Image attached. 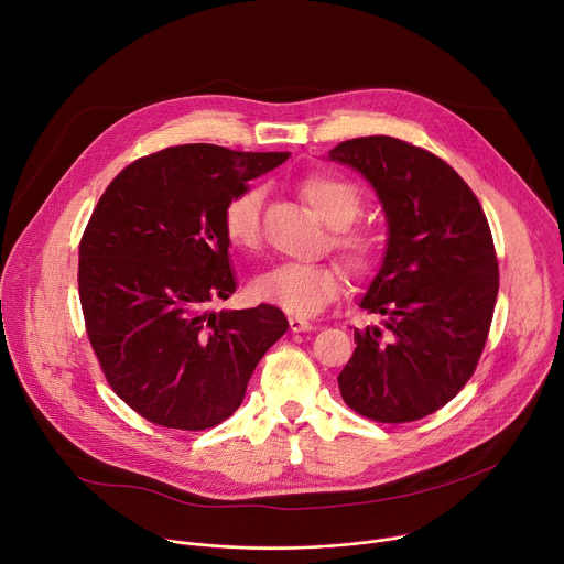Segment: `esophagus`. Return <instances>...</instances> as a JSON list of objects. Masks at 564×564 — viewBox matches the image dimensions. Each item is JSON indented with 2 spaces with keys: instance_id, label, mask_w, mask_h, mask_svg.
Wrapping results in <instances>:
<instances>
[{
  "instance_id": "1",
  "label": "esophagus",
  "mask_w": 564,
  "mask_h": 564,
  "mask_svg": "<svg viewBox=\"0 0 564 564\" xmlns=\"http://www.w3.org/2000/svg\"><path fill=\"white\" fill-rule=\"evenodd\" d=\"M288 324H290L292 333H307V330H312V324H310L307 318H303V316H290Z\"/></svg>"
}]
</instances>
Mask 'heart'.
<instances>
[{"instance_id":"heart-1","label":"heart","mask_w":564,"mask_h":564,"mask_svg":"<svg viewBox=\"0 0 564 564\" xmlns=\"http://www.w3.org/2000/svg\"><path fill=\"white\" fill-rule=\"evenodd\" d=\"M301 196L326 225L335 227L328 246L339 254L355 279L370 276L381 263V238L375 229L352 225L364 198L346 178L333 174H310L299 183ZM263 187H246L231 196L223 212V229L231 246L254 252L263 240ZM344 270L335 261L321 263H279L254 279L252 294L294 316H312L339 299Z\"/></svg>"}]
</instances>
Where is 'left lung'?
Masks as SVG:
<instances>
[{
    "label": "left lung",
    "instance_id": "left-lung-1",
    "mask_svg": "<svg viewBox=\"0 0 564 564\" xmlns=\"http://www.w3.org/2000/svg\"><path fill=\"white\" fill-rule=\"evenodd\" d=\"M330 160L370 181L388 218L383 265L361 299L386 321L355 328L341 397L372 422L422 420L466 386L487 346L500 288L489 220L462 176L411 142L352 138Z\"/></svg>",
    "mask_w": 564,
    "mask_h": 564
}]
</instances>
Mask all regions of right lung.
Listing matches in <instances>:
<instances>
[{
    "label": "right lung",
    "instance_id": "right-lung-1",
    "mask_svg": "<svg viewBox=\"0 0 564 564\" xmlns=\"http://www.w3.org/2000/svg\"><path fill=\"white\" fill-rule=\"evenodd\" d=\"M288 155L167 147L133 160L98 200L79 240L85 328L109 386L147 422L178 431L225 422L285 335L274 305H209L236 290L227 200Z\"/></svg>",
    "mask_w": 564,
    "mask_h": 564
}]
</instances>
